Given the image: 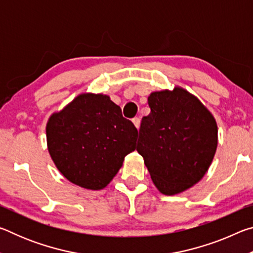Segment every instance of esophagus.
<instances>
[{"instance_id": "esophagus-1", "label": "esophagus", "mask_w": 253, "mask_h": 253, "mask_svg": "<svg viewBox=\"0 0 253 253\" xmlns=\"http://www.w3.org/2000/svg\"><path fill=\"white\" fill-rule=\"evenodd\" d=\"M132 124H134L135 127L138 129L139 126H140V118L139 117H135L134 119H132Z\"/></svg>"}]
</instances>
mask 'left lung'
Wrapping results in <instances>:
<instances>
[{"instance_id": "left-lung-1", "label": "left lung", "mask_w": 253, "mask_h": 253, "mask_svg": "<svg viewBox=\"0 0 253 253\" xmlns=\"http://www.w3.org/2000/svg\"><path fill=\"white\" fill-rule=\"evenodd\" d=\"M151 113L142 119L136 151L154 185L175 195L203 178L215 155L217 125L213 115L185 89L153 91Z\"/></svg>"}]
</instances>
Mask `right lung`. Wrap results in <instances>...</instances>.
Returning <instances> with one entry per match:
<instances>
[{"instance_id":"right-lung-1","label":"right lung","mask_w":253,"mask_h":253,"mask_svg":"<svg viewBox=\"0 0 253 253\" xmlns=\"http://www.w3.org/2000/svg\"><path fill=\"white\" fill-rule=\"evenodd\" d=\"M46 146L55 168L68 181L101 190L115 177L126 155L135 151L136 127L104 93L83 92L51 115Z\"/></svg>"}]
</instances>
